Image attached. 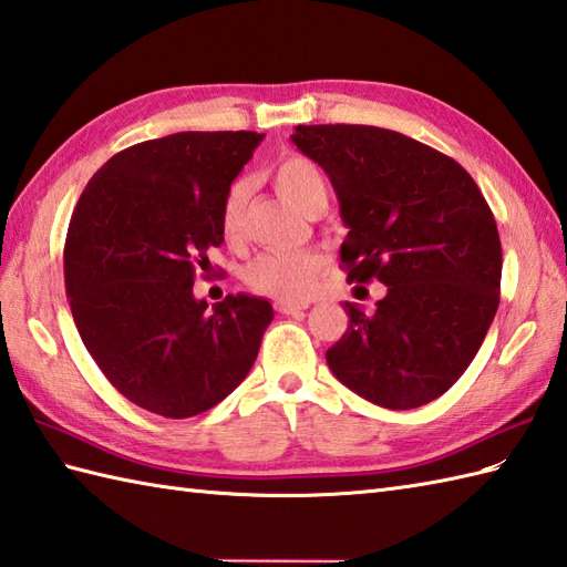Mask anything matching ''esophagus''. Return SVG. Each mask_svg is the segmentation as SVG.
I'll use <instances>...</instances> for the list:
<instances>
[{"mask_svg":"<svg viewBox=\"0 0 567 567\" xmlns=\"http://www.w3.org/2000/svg\"><path fill=\"white\" fill-rule=\"evenodd\" d=\"M276 310L281 312V316H293V318H303L306 306H296V303H288V300H279L276 303Z\"/></svg>","mask_w":567,"mask_h":567,"instance_id":"34e87169","label":"esophagus"}]
</instances>
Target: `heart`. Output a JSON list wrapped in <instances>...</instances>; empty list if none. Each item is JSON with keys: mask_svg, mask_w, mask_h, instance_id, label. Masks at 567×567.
Returning <instances> with one entry per match:
<instances>
[{"mask_svg": "<svg viewBox=\"0 0 567 567\" xmlns=\"http://www.w3.org/2000/svg\"><path fill=\"white\" fill-rule=\"evenodd\" d=\"M271 179L279 194L288 204L303 210L327 198L324 174L316 162L303 155H286L271 167ZM249 184L237 179L228 186L220 204V233L228 243H237L243 235L245 206H247ZM322 269V257L316 251L298 249H274L264 251L245 269V281L261 296L281 298V300H303L316 286L318 274Z\"/></svg>", "mask_w": 567, "mask_h": 567, "instance_id": "obj_1", "label": "heart"}]
</instances>
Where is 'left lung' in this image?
I'll list each match as a JSON object with an SVG mask.
<instances>
[{
  "label": "left lung",
  "instance_id": "left-lung-1",
  "mask_svg": "<svg viewBox=\"0 0 567 567\" xmlns=\"http://www.w3.org/2000/svg\"><path fill=\"white\" fill-rule=\"evenodd\" d=\"M296 147L324 169L349 228V281L388 293L349 327L327 367L357 395L412 410L471 367L499 306L502 247L481 188L456 159L375 125H296Z\"/></svg>",
  "mask_w": 567,
  "mask_h": 567
}]
</instances>
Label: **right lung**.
<instances>
[{
	"instance_id": "1",
	"label": "right lung",
	"mask_w": 567,
	"mask_h": 567,
	"mask_svg": "<svg viewBox=\"0 0 567 567\" xmlns=\"http://www.w3.org/2000/svg\"><path fill=\"white\" fill-rule=\"evenodd\" d=\"M264 135L174 133L113 155L82 192L65 240V291L96 367L162 417L216 408L245 381L274 320L269 300L194 296L220 204Z\"/></svg>"
}]
</instances>
